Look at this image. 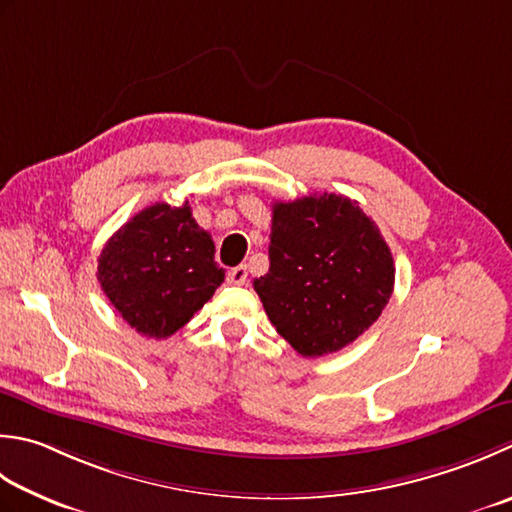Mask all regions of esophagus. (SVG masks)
Segmentation results:
<instances>
[{"mask_svg": "<svg viewBox=\"0 0 512 512\" xmlns=\"http://www.w3.org/2000/svg\"><path fill=\"white\" fill-rule=\"evenodd\" d=\"M228 282L233 286H244L248 282V270L246 266H235L233 270L228 273Z\"/></svg>", "mask_w": 512, "mask_h": 512, "instance_id": "esophagus-1", "label": "esophagus"}]
</instances>
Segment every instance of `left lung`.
<instances>
[{"label":"left lung","mask_w":512,"mask_h":512,"mask_svg":"<svg viewBox=\"0 0 512 512\" xmlns=\"http://www.w3.org/2000/svg\"><path fill=\"white\" fill-rule=\"evenodd\" d=\"M268 259V273L253 286L270 324L304 357L353 344L393 295L390 248L344 195L275 202Z\"/></svg>","instance_id":"8db88e82"}]
</instances>
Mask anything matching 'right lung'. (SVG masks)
I'll return each mask as SVG.
<instances>
[{"label":"right lung","instance_id":"obj_1","mask_svg":"<svg viewBox=\"0 0 512 512\" xmlns=\"http://www.w3.org/2000/svg\"><path fill=\"white\" fill-rule=\"evenodd\" d=\"M108 302L137 333L166 339L190 322L224 282L215 244L188 202L139 210L108 239L97 259Z\"/></svg>","mask_w":512,"mask_h":512}]
</instances>
